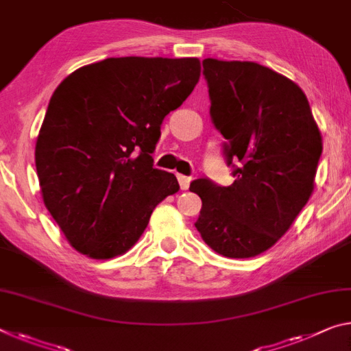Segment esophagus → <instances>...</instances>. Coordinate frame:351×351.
I'll return each instance as SVG.
<instances>
[{
    "instance_id": "esophagus-1",
    "label": "esophagus",
    "mask_w": 351,
    "mask_h": 351,
    "mask_svg": "<svg viewBox=\"0 0 351 351\" xmlns=\"http://www.w3.org/2000/svg\"><path fill=\"white\" fill-rule=\"evenodd\" d=\"M178 182H180V187L181 191H187L189 189V184H191V178H187L184 175H178Z\"/></svg>"
}]
</instances>
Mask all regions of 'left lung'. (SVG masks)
Masks as SVG:
<instances>
[{
  "instance_id": "1",
  "label": "left lung",
  "mask_w": 351,
  "mask_h": 351,
  "mask_svg": "<svg viewBox=\"0 0 351 351\" xmlns=\"http://www.w3.org/2000/svg\"><path fill=\"white\" fill-rule=\"evenodd\" d=\"M210 117L228 141L234 182L191 184L203 202L195 228L221 256L254 258L286 234L314 192L322 134L295 82L248 60L204 59Z\"/></svg>"
}]
</instances>
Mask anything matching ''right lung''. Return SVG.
<instances>
[{"label":"right lung","instance_id":"right-lung-1","mask_svg":"<svg viewBox=\"0 0 351 351\" xmlns=\"http://www.w3.org/2000/svg\"><path fill=\"white\" fill-rule=\"evenodd\" d=\"M197 58H109L69 75L36 142L43 203L66 242L92 259L125 254L153 209L180 191L153 169L167 114L199 80Z\"/></svg>","mask_w":351,"mask_h":351}]
</instances>
